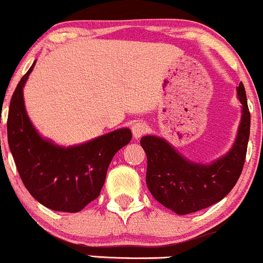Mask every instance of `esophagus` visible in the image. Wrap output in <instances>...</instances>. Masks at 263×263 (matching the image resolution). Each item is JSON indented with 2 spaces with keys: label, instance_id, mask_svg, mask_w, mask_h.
Returning a JSON list of instances; mask_svg holds the SVG:
<instances>
[{
  "label": "esophagus",
  "instance_id": "34e87169",
  "mask_svg": "<svg viewBox=\"0 0 263 263\" xmlns=\"http://www.w3.org/2000/svg\"><path fill=\"white\" fill-rule=\"evenodd\" d=\"M147 125H145L143 121H137V123H134L132 125V132H133V137L135 138V139H138V138H140L142 135L145 134V132H147Z\"/></svg>",
  "mask_w": 263,
  "mask_h": 263
}]
</instances>
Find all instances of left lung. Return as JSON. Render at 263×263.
<instances>
[{
	"instance_id": "obj_1",
	"label": "left lung",
	"mask_w": 263,
	"mask_h": 263,
	"mask_svg": "<svg viewBox=\"0 0 263 263\" xmlns=\"http://www.w3.org/2000/svg\"><path fill=\"white\" fill-rule=\"evenodd\" d=\"M242 116L231 149L210 163L194 162L164 138L145 135L140 145L147 154L148 190L154 199L178 215L199 212L220 201L242 173L250 139L251 115L243 83L237 87Z\"/></svg>"
}]
</instances>
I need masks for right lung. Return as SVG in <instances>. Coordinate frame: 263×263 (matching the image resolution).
I'll return each mask as SVG.
<instances>
[{"mask_svg":"<svg viewBox=\"0 0 263 263\" xmlns=\"http://www.w3.org/2000/svg\"><path fill=\"white\" fill-rule=\"evenodd\" d=\"M32 63L10 102L7 139L17 171L31 196L55 212L77 213L100 195L116 152L132 140L129 128L63 147L42 137L32 125L24 102V86Z\"/></svg>","mask_w":263,"mask_h":263,"instance_id":"right-lung-1","label":"right lung"}]
</instances>
